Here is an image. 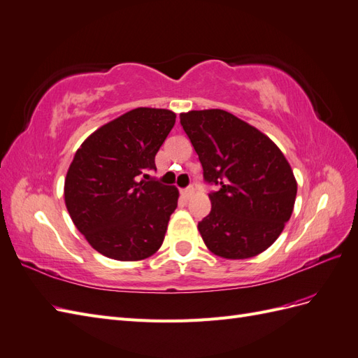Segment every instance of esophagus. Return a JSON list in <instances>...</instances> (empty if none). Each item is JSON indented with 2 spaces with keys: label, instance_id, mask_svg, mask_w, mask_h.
Returning a JSON list of instances; mask_svg holds the SVG:
<instances>
[{
  "label": "esophagus",
  "instance_id": "34e87169",
  "mask_svg": "<svg viewBox=\"0 0 358 358\" xmlns=\"http://www.w3.org/2000/svg\"><path fill=\"white\" fill-rule=\"evenodd\" d=\"M192 187H187V188H183V189H180V194H182V197L183 199H188L191 194H192Z\"/></svg>",
  "mask_w": 358,
  "mask_h": 358
}]
</instances>
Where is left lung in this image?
<instances>
[{"mask_svg":"<svg viewBox=\"0 0 358 358\" xmlns=\"http://www.w3.org/2000/svg\"><path fill=\"white\" fill-rule=\"evenodd\" d=\"M199 155L210 212L199 231L212 253L248 259L282 234L294 210L296 180L289 162L265 134L224 110L180 114Z\"/></svg>","mask_w":358,"mask_h":358,"instance_id":"obj_1","label":"left lung"}]
</instances>
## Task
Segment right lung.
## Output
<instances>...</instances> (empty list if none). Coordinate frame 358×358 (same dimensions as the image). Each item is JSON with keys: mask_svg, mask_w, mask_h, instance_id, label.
Here are the masks:
<instances>
[{"mask_svg": "<svg viewBox=\"0 0 358 358\" xmlns=\"http://www.w3.org/2000/svg\"><path fill=\"white\" fill-rule=\"evenodd\" d=\"M176 114L135 108L103 124L76 150L64 180L69 215L89 244L115 260H141L161 247L178 208L175 187L149 179Z\"/></svg>", "mask_w": 358, "mask_h": 358, "instance_id": "add662e5", "label": "right lung"}]
</instances>
